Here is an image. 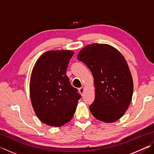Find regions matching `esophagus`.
<instances>
[{
	"instance_id": "obj_1",
	"label": "esophagus",
	"mask_w": 154,
	"mask_h": 154,
	"mask_svg": "<svg viewBox=\"0 0 154 154\" xmlns=\"http://www.w3.org/2000/svg\"><path fill=\"white\" fill-rule=\"evenodd\" d=\"M84 90H85V88H83V87H81V88H79V93H80L82 95L83 94V92H84Z\"/></svg>"
}]
</instances>
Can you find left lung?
I'll return each instance as SVG.
<instances>
[{"mask_svg":"<svg viewBox=\"0 0 154 154\" xmlns=\"http://www.w3.org/2000/svg\"><path fill=\"white\" fill-rule=\"evenodd\" d=\"M77 59L86 64L94 79L95 99L90 106L92 116L106 123L121 118L133 93L132 75L124 57L107 44L93 43L83 48Z\"/></svg>","mask_w":154,"mask_h":154,"instance_id":"8db88e82","label":"left lung"}]
</instances>
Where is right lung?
I'll return each mask as SVG.
<instances>
[{"label":"right lung","instance_id":"right-lung-1","mask_svg":"<svg viewBox=\"0 0 154 154\" xmlns=\"http://www.w3.org/2000/svg\"><path fill=\"white\" fill-rule=\"evenodd\" d=\"M74 52L48 51L34 66L30 76V96L36 116L48 126L58 127L73 117L81 95L71 86L66 75Z\"/></svg>","mask_w":154,"mask_h":154}]
</instances>
